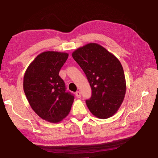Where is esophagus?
<instances>
[{"label":"esophagus","instance_id":"1","mask_svg":"<svg viewBox=\"0 0 158 158\" xmlns=\"http://www.w3.org/2000/svg\"><path fill=\"white\" fill-rule=\"evenodd\" d=\"M76 97H77L78 98H80L81 97L80 92H76Z\"/></svg>","mask_w":158,"mask_h":158}]
</instances>
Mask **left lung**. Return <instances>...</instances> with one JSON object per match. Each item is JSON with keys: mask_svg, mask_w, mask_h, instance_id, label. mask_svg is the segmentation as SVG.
I'll list each match as a JSON object with an SVG mask.
<instances>
[{"mask_svg": "<svg viewBox=\"0 0 158 158\" xmlns=\"http://www.w3.org/2000/svg\"><path fill=\"white\" fill-rule=\"evenodd\" d=\"M72 56L84 72L92 90V97L85 101L90 112L102 119L114 115L126 93V80L120 61L95 43L80 47Z\"/></svg>", "mask_w": 158, "mask_h": 158, "instance_id": "8db88e82", "label": "left lung"}]
</instances>
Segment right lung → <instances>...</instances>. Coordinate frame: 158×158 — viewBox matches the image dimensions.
<instances>
[{"label":"right lung","mask_w":158,"mask_h":158,"mask_svg":"<svg viewBox=\"0 0 158 158\" xmlns=\"http://www.w3.org/2000/svg\"><path fill=\"white\" fill-rule=\"evenodd\" d=\"M67 52L45 51L28 66L23 87L31 107L38 116L50 123H59L68 115L74 97L66 92L59 74L67 60Z\"/></svg>","instance_id":"1"}]
</instances>
